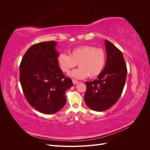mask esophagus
Here are the masks:
<instances>
[{
    "label": "esophagus",
    "instance_id": "obj_1",
    "mask_svg": "<svg viewBox=\"0 0 150 150\" xmlns=\"http://www.w3.org/2000/svg\"><path fill=\"white\" fill-rule=\"evenodd\" d=\"M72 83H73L74 84H76L78 83V81H76V80H74V79H72Z\"/></svg>",
    "mask_w": 150,
    "mask_h": 150
}]
</instances>
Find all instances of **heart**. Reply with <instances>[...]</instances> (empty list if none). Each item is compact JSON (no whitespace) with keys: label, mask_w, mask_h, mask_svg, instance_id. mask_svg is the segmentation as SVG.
Masks as SVG:
<instances>
[{"label":"heart","mask_w":150,"mask_h":150,"mask_svg":"<svg viewBox=\"0 0 150 150\" xmlns=\"http://www.w3.org/2000/svg\"><path fill=\"white\" fill-rule=\"evenodd\" d=\"M61 69L68 74L77 64L79 67L72 71L70 76L76 79L98 76L103 71L106 62V54L102 49L83 45L69 51V55L61 53L57 57Z\"/></svg>","instance_id":"b5f03b06"}]
</instances>
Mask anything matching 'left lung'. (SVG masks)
<instances>
[{"label": "left lung", "mask_w": 150, "mask_h": 150, "mask_svg": "<svg viewBox=\"0 0 150 150\" xmlns=\"http://www.w3.org/2000/svg\"><path fill=\"white\" fill-rule=\"evenodd\" d=\"M106 62L103 70L93 81L86 82L84 96L86 105L96 111H106L120 98L127 76L123 54L114 44L105 39Z\"/></svg>", "instance_id": "obj_1"}]
</instances>
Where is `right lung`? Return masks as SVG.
I'll return each instance as SVG.
<instances>
[{
    "mask_svg": "<svg viewBox=\"0 0 150 150\" xmlns=\"http://www.w3.org/2000/svg\"><path fill=\"white\" fill-rule=\"evenodd\" d=\"M56 45L55 41L33 45L20 65V82L27 101L46 115L56 113L65 106L66 92L73 85L58 65Z\"/></svg>",
    "mask_w": 150,
    "mask_h": 150,
    "instance_id": "obj_1",
    "label": "right lung"
}]
</instances>
